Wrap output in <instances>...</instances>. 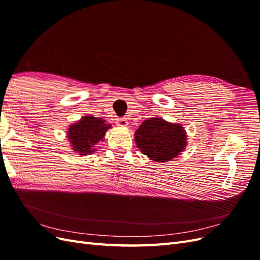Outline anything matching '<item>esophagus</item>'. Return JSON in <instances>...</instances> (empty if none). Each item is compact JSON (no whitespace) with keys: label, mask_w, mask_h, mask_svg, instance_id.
I'll return each mask as SVG.
<instances>
[{"label":"esophagus","mask_w":260,"mask_h":260,"mask_svg":"<svg viewBox=\"0 0 260 260\" xmlns=\"http://www.w3.org/2000/svg\"><path fill=\"white\" fill-rule=\"evenodd\" d=\"M116 123L118 125H120V127H127L128 120L127 118H118V119H116Z\"/></svg>","instance_id":"esophagus-1"}]
</instances>
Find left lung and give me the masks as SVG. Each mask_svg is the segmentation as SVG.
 Returning <instances> with one entry per match:
<instances>
[{"mask_svg": "<svg viewBox=\"0 0 260 260\" xmlns=\"http://www.w3.org/2000/svg\"><path fill=\"white\" fill-rule=\"evenodd\" d=\"M141 153L155 162L174 159L186 146V133L179 123H170L160 117L146 119L135 133Z\"/></svg>", "mask_w": 260, "mask_h": 260, "instance_id": "left-lung-1", "label": "left lung"}]
</instances>
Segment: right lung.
I'll return each mask as SVG.
<instances>
[{
  "label": "right lung",
  "mask_w": 260,
  "mask_h": 260,
  "mask_svg": "<svg viewBox=\"0 0 260 260\" xmlns=\"http://www.w3.org/2000/svg\"><path fill=\"white\" fill-rule=\"evenodd\" d=\"M109 128L112 125L102 118L86 115L79 121L69 125L67 138L74 152L79 155H89L96 151V145L104 140Z\"/></svg>",
  "instance_id": "1"
}]
</instances>
